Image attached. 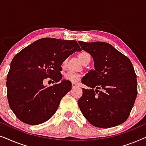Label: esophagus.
<instances>
[{
  "instance_id": "esophagus-1",
  "label": "esophagus",
  "mask_w": 146,
  "mask_h": 146,
  "mask_svg": "<svg viewBox=\"0 0 146 146\" xmlns=\"http://www.w3.org/2000/svg\"><path fill=\"white\" fill-rule=\"evenodd\" d=\"M72 88H75L78 87V85L76 83H72Z\"/></svg>"
}]
</instances>
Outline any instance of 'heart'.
I'll list each match as a JSON object with an SVG mask.
<instances>
[{"label": "heart", "instance_id": "obj_1", "mask_svg": "<svg viewBox=\"0 0 146 146\" xmlns=\"http://www.w3.org/2000/svg\"><path fill=\"white\" fill-rule=\"evenodd\" d=\"M88 56H90L88 53L82 52L81 54H80L79 58L81 60L82 62L83 63L86 60V58ZM66 63H67V60H64L62 64V67H64L66 65ZM64 78L65 80L69 81V82H73V83L75 82L76 83V82H78L80 80L82 76L80 74L75 73V72H73L69 71L64 74Z\"/></svg>", "mask_w": 146, "mask_h": 146}]
</instances>
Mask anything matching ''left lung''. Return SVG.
<instances>
[{"label": "left lung", "mask_w": 146, "mask_h": 146, "mask_svg": "<svg viewBox=\"0 0 146 146\" xmlns=\"http://www.w3.org/2000/svg\"><path fill=\"white\" fill-rule=\"evenodd\" d=\"M78 43L94 62V70L88 72L82 81L92 88H82L78 102L84 116L101 128L125 122L137 94L136 74L130 60L108 43Z\"/></svg>", "instance_id": "left-lung-1"}]
</instances>
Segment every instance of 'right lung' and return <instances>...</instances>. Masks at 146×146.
<instances>
[{
    "label": "right lung",
    "instance_id": "right-lung-1",
    "mask_svg": "<svg viewBox=\"0 0 146 146\" xmlns=\"http://www.w3.org/2000/svg\"><path fill=\"white\" fill-rule=\"evenodd\" d=\"M81 50L76 40L44 38L13 58L7 78V98L18 119L38 125L52 117L61 100L71 90L72 83L62 81L46 87L43 81L48 78L55 82L60 81L63 61Z\"/></svg>",
    "mask_w": 146,
    "mask_h": 146
}]
</instances>
